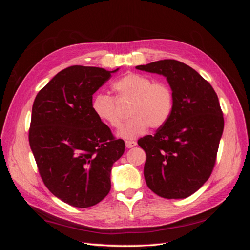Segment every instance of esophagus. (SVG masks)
<instances>
[{
  "mask_svg": "<svg viewBox=\"0 0 250 250\" xmlns=\"http://www.w3.org/2000/svg\"><path fill=\"white\" fill-rule=\"evenodd\" d=\"M125 145H126L127 148H132L134 146H137V142H135V141H126Z\"/></svg>",
  "mask_w": 250,
  "mask_h": 250,
  "instance_id": "esophagus-1",
  "label": "esophagus"
}]
</instances>
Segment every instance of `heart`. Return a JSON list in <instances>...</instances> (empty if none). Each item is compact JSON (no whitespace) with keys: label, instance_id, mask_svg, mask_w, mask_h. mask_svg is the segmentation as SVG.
I'll return each instance as SVG.
<instances>
[{"label":"heart","instance_id":"1","mask_svg":"<svg viewBox=\"0 0 250 250\" xmlns=\"http://www.w3.org/2000/svg\"><path fill=\"white\" fill-rule=\"evenodd\" d=\"M115 98L98 94L92 108L101 122L119 128L122 117L118 103H130L128 116L130 119L120 128L118 135L132 140L145 132L148 127L158 129L168 122L174 107V92L168 82L154 81L144 74L129 73L112 83Z\"/></svg>","mask_w":250,"mask_h":250}]
</instances>
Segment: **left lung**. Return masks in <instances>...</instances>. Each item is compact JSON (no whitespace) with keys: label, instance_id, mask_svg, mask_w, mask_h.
Returning <instances> with one entry per match:
<instances>
[{"label":"left lung","instance_id":"1","mask_svg":"<svg viewBox=\"0 0 250 250\" xmlns=\"http://www.w3.org/2000/svg\"><path fill=\"white\" fill-rule=\"evenodd\" d=\"M138 70L164 75L174 92L169 121L154 135L138 141L146 152L144 176L151 191L167 199H184L209 178L224 128L213 86L191 66L158 60Z\"/></svg>","mask_w":250,"mask_h":250}]
</instances>
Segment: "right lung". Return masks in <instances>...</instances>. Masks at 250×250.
<instances>
[{"instance_id":"1","label":"right lung","mask_w":250,"mask_h":250,"mask_svg":"<svg viewBox=\"0 0 250 250\" xmlns=\"http://www.w3.org/2000/svg\"><path fill=\"white\" fill-rule=\"evenodd\" d=\"M115 71L72 65L36 95L29 144L49 191L75 208L99 203L110 191L113 163L125 143L96 117L93 95Z\"/></svg>"}]
</instances>
